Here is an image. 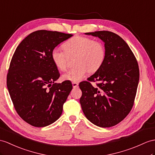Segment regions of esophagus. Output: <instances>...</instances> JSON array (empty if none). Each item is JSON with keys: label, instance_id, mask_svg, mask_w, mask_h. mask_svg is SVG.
I'll return each instance as SVG.
<instances>
[{"label": "esophagus", "instance_id": "34e87169", "mask_svg": "<svg viewBox=\"0 0 155 155\" xmlns=\"http://www.w3.org/2000/svg\"><path fill=\"white\" fill-rule=\"evenodd\" d=\"M78 83H77V82H72V86H73V87L74 88H76V87H78Z\"/></svg>", "mask_w": 155, "mask_h": 155}]
</instances>
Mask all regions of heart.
<instances>
[{"label": "heart", "mask_w": 155, "mask_h": 155, "mask_svg": "<svg viewBox=\"0 0 155 155\" xmlns=\"http://www.w3.org/2000/svg\"><path fill=\"white\" fill-rule=\"evenodd\" d=\"M64 50L54 48L51 52V58L54 64L61 71L66 70L69 57H74V68L62 75V80L79 82L85 78L89 71L95 72L103 65L106 58V51L100 41L84 36H75L63 45Z\"/></svg>", "instance_id": "heart-1"}]
</instances>
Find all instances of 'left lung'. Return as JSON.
Masks as SVG:
<instances>
[{
    "instance_id": "left-lung-1",
    "label": "left lung",
    "mask_w": 155,
    "mask_h": 155,
    "mask_svg": "<svg viewBox=\"0 0 155 155\" xmlns=\"http://www.w3.org/2000/svg\"><path fill=\"white\" fill-rule=\"evenodd\" d=\"M104 43L106 58L103 65L88 78L98 81L96 88L82 81L80 104L85 117L95 125L110 127L129 114L134 105L139 80L138 64L122 37L108 31L85 33Z\"/></svg>"
}]
</instances>
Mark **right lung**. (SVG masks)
Returning <instances> with one entry per match:
<instances>
[{"label": "right lung", "mask_w": 155, "mask_h": 155, "mask_svg": "<svg viewBox=\"0 0 155 155\" xmlns=\"http://www.w3.org/2000/svg\"><path fill=\"white\" fill-rule=\"evenodd\" d=\"M72 36L39 30L26 37L15 51L7 75V87L17 113L30 125L47 126L62 114L72 85L70 81L54 83L60 74L51 52Z\"/></svg>", "instance_id": "1"}]
</instances>
